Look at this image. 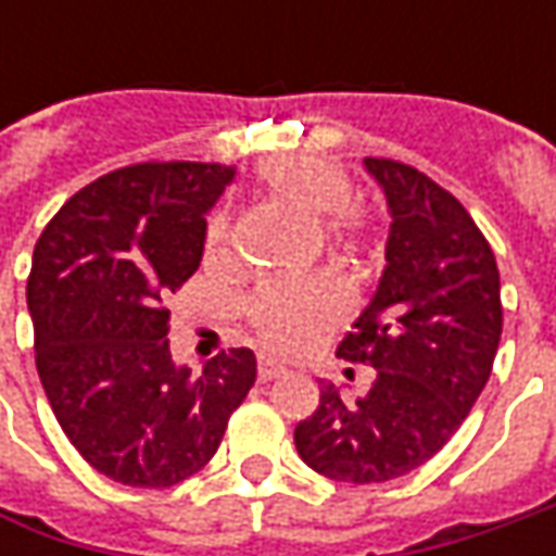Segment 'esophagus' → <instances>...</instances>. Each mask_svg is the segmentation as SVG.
<instances>
[{
  "mask_svg": "<svg viewBox=\"0 0 556 556\" xmlns=\"http://www.w3.org/2000/svg\"><path fill=\"white\" fill-rule=\"evenodd\" d=\"M260 380H263V383H268V380H275V377H281V368H278V365H271V362H260Z\"/></svg>",
  "mask_w": 556,
  "mask_h": 556,
  "instance_id": "1",
  "label": "esophagus"
}]
</instances>
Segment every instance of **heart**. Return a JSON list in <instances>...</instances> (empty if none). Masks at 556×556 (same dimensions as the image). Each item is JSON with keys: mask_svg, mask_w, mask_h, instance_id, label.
<instances>
[{"mask_svg": "<svg viewBox=\"0 0 556 556\" xmlns=\"http://www.w3.org/2000/svg\"><path fill=\"white\" fill-rule=\"evenodd\" d=\"M253 194L268 206L312 219L318 241L343 256H355L377 235L374 216L355 203V185L346 169L309 154H290L260 163L253 173ZM206 263L228 253V223L213 219L206 228ZM241 315L263 343V350L293 358L315 350L337 331L346 315V300L337 285L309 278L296 285H263L241 303Z\"/></svg>", "mask_w": 556, "mask_h": 556, "instance_id": "1", "label": "heart"}]
</instances>
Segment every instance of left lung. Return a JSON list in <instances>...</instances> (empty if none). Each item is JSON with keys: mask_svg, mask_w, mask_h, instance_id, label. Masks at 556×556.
<instances>
[{"mask_svg": "<svg viewBox=\"0 0 556 556\" xmlns=\"http://www.w3.org/2000/svg\"><path fill=\"white\" fill-rule=\"evenodd\" d=\"M365 166L393 225L377 293L337 355L371 365V390L346 402L321 387L318 408L293 430L315 473L355 485L433 458L480 399L502 340L498 263L464 203L408 163L368 157Z\"/></svg>", "mask_w": 556, "mask_h": 556, "instance_id": "1", "label": "left lung"}]
</instances>
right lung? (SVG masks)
<instances>
[{
	"mask_svg": "<svg viewBox=\"0 0 556 556\" xmlns=\"http://www.w3.org/2000/svg\"><path fill=\"white\" fill-rule=\"evenodd\" d=\"M231 176L223 163L119 166L79 188L36 241V371L64 437L108 480L169 489L194 477L256 380L244 346L191 374L166 340V296L201 266L203 216Z\"/></svg>",
	"mask_w": 556,
	"mask_h": 556,
	"instance_id": "obj_1",
	"label": "right lung"
}]
</instances>
